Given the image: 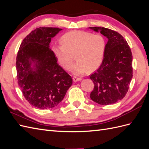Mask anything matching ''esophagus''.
<instances>
[{
	"label": "esophagus",
	"mask_w": 149,
	"mask_h": 149,
	"mask_svg": "<svg viewBox=\"0 0 149 149\" xmlns=\"http://www.w3.org/2000/svg\"><path fill=\"white\" fill-rule=\"evenodd\" d=\"M72 79H73V81H74V82H77V81H80L81 79V78L74 77L73 78H72Z\"/></svg>",
	"instance_id": "1"
}]
</instances>
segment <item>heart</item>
Here are the masks:
<instances>
[{
	"instance_id": "b5f03b06",
	"label": "heart",
	"mask_w": 149,
	"mask_h": 149,
	"mask_svg": "<svg viewBox=\"0 0 149 149\" xmlns=\"http://www.w3.org/2000/svg\"><path fill=\"white\" fill-rule=\"evenodd\" d=\"M59 45L52 47V50L58 63L64 69L70 70L77 59L72 72L82 74L88 71H95L102 63L106 48V42L100 34L73 30L64 34Z\"/></svg>"
}]
</instances>
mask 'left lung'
I'll list each match as a JSON object with an SVG mask.
<instances>
[{
	"mask_svg": "<svg viewBox=\"0 0 149 149\" xmlns=\"http://www.w3.org/2000/svg\"><path fill=\"white\" fill-rule=\"evenodd\" d=\"M90 28L108 38L102 63L90 77L94 83L90 98L100 105L116 103L126 95L133 77L131 49L117 31L104 27Z\"/></svg>",
	"mask_w": 149,
	"mask_h": 149,
	"instance_id": "left-lung-1",
	"label": "left lung"
}]
</instances>
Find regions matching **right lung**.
Listing matches in <instances>:
<instances>
[{"label": "right lung", "mask_w": 149, "mask_h": 149, "mask_svg": "<svg viewBox=\"0 0 149 149\" xmlns=\"http://www.w3.org/2000/svg\"><path fill=\"white\" fill-rule=\"evenodd\" d=\"M63 29L40 27L21 42L16 57L17 84L28 102L39 109H50L63 100L71 86V76L57 63L49 47L51 38ZM37 61L33 71L30 60Z\"/></svg>", "instance_id": "obj_1"}]
</instances>
